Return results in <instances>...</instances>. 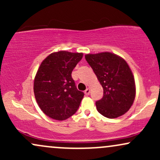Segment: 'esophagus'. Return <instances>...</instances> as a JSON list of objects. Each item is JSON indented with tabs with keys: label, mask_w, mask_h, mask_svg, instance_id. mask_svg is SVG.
Here are the masks:
<instances>
[{
	"label": "esophagus",
	"mask_w": 160,
	"mask_h": 160,
	"mask_svg": "<svg viewBox=\"0 0 160 160\" xmlns=\"http://www.w3.org/2000/svg\"><path fill=\"white\" fill-rule=\"evenodd\" d=\"M85 92V94H86V95H89V93H90V89H89V88H87V89H86V90H85V92Z\"/></svg>",
	"instance_id": "1"
}]
</instances>
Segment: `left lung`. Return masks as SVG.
Returning <instances> with one entry per match:
<instances>
[{
	"instance_id": "8db88e82",
	"label": "left lung",
	"mask_w": 160,
	"mask_h": 160,
	"mask_svg": "<svg viewBox=\"0 0 160 160\" xmlns=\"http://www.w3.org/2000/svg\"><path fill=\"white\" fill-rule=\"evenodd\" d=\"M103 87V97L95 102L98 111L113 119L126 113L135 98V80L123 58L111 52L85 56Z\"/></svg>"
}]
</instances>
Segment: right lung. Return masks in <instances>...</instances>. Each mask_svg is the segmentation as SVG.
<instances>
[{
	"label": "right lung",
	"instance_id": "1",
	"mask_svg": "<svg viewBox=\"0 0 160 160\" xmlns=\"http://www.w3.org/2000/svg\"><path fill=\"white\" fill-rule=\"evenodd\" d=\"M82 53L59 51L42 62L34 82L36 101L50 118L65 120L76 113L84 93L79 91L71 77Z\"/></svg>",
	"mask_w": 160,
	"mask_h": 160
}]
</instances>
